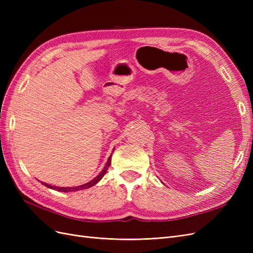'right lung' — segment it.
<instances>
[{"instance_id": "1", "label": "right lung", "mask_w": 253, "mask_h": 253, "mask_svg": "<svg viewBox=\"0 0 253 253\" xmlns=\"http://www.w3.org/2000/svg\"><path fill=\"white\" fill-rule=\"evenodd\" d=\"M111 157H112V155L109 157L108 163H106V165L104 166V168H103V170L101 171V173L99 174L96 178H94L93 180H90L89 182L84 183V185H82V186L72 187V188H63V187H55V186H50V185H47V183H45V182H43V185H44V186H46V187H48V188H50V189L60 191V192H73V191H79V190H83V189H87V188H89V187H91V186L96 185V183L103 177L104 174H105V172H106V170H108V168H109V167H110V165H111V159H112Z\"/></svg>"}]
</instances>
